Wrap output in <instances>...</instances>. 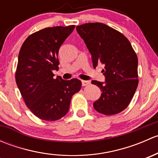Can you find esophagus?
I'll use <instances>...</instances> for the list:
<instances>
[{
	"label": "esophagus",
	"instance_id": "esophagus-1",
	"mask_svg": "<svg viewBox=\"0 0 158 158\" xmlns=\"http://www.w3.org/2000/svg\"><path fill=\"white\" fill-rule=\"evenodd\" d=\"M90 84V82L85 80H82V86H85V85H89Z\"/></svg>",
	"mask_w": 158,
	"mask_h": 158
}]
</instances>
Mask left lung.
Masks as SVG:
<instances>
[{
    "label": "left lung",
    "instance_id": "1",
    "mask_svg": "<svg viewBox=\"0 0 158 158\" xmlns=\"http://www.w3.org/2000/svg\"><path fill=\"white\" fill-rule=\"evenodd\" d=\"M92 55L93 67L103 65L106 82L92 80L101 89L94 109L106 115L118 114L128 106L138 85V57L122 33L102 23L76 27Z\"/></svg>",
    "mask_w": 158,
    "mask_h": 158
}]
</instances>
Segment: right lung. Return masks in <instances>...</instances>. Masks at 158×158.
<instances>
[{
    "label": "right lung",
    "instance_id": "obj_1",
    "mask_svg": "<svg viewBox=\"0 0 158 158\" xmlns=\"http://www.w3.org/2000/svg\"><path fill=\"white\" fill-rule=\"evenodd\" d=\"M75 28L52 27L30 35L18 56L15 79L25 104L36 117L56 121L67 114L72 96L79 92L82 82L77 79H54L59 69L60 47Z\"/></svg>",
    "mask_w": 158,
    "mask_h": 158
}]
</instances>
